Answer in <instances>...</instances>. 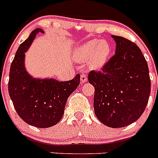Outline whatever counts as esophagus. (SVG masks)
<instances>
[{
	"mask_svg": "<svg viewBox=\"0 0 158 158\" xmlns=\"http://www.w3.org/2000/svg\"><path fill=\"white\" fill-rule=\"evenodd\" d=\"M81 83H85V82L87 81V76H86V74L82 73L81 75Z\"/></svg>",
	"mask_w": 158,
	"mask_h": 158,
	"instance_id": "obj_1",
	"label": "esophagus"
}]
</instances>
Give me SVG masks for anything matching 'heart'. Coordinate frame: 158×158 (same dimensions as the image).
Wrapping results in <instances>:
<instances>
[{
    "label": "heart",
    "instance_id": "heart-1",
    "mask_svg": "<svg viewBox=\"0 0 158 158\" xmlns=\"http://www.w3.org/2000/svg\"><path fill=\"white\" fill-rule=\"evenodd\" d=\"M111 54V46L106 40H93L78 46L73 57L78 62H86L93 69H100L105 65Z\"/></svg>",
    "mask_w": 158,
    "mask_h": 158
}]
</instances>
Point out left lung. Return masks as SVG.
<instances>
[{"label": "left lung", "instance_id": "8db88e82", "mask_svg": "<svg viewBox=\"0 0 158 158\" xmlns=\"http://www.w3.org/2000/svg\"><path fill=\"white\" fill-rule=\"evenodd\" d=\"M115 54L101 72H89L95 86V115L106 126L123 127L140 118L151 89L149 68L140 48L122 36L111 35Z\"/></svg>", "mask_w": 158, "mask_h": 158}]
</instances>
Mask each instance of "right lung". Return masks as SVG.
Here are the masks:
<instances>
[{
	"label": "right lung",
	"mask_w": 158,
	"mask_h": 158,
	"mask_svg": "<svg viewBox=\"0 0 158 158\" xmlns=\"http://www.w3.org/2000/svg\"><path fill=\"white\" fill-rule=\"evenodd\" d=\"M41 28H36L19 45L9 71L8 93L19 116L31 126L47 128L62 117L68 97L80 85V74L68 81L54 78H35L26 70L25 52Z\"/></svg>",
	"instance_id": "add662e5"
}]
</instances>
